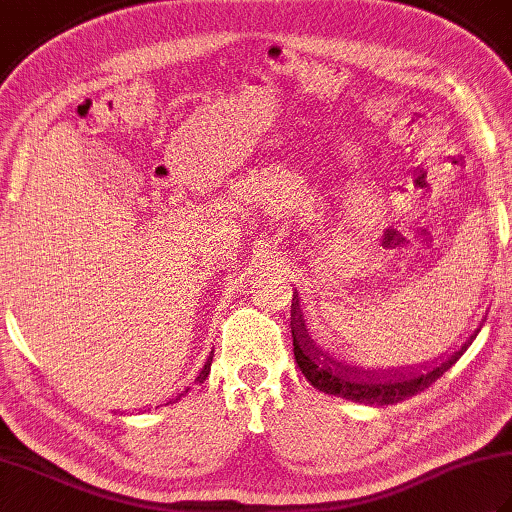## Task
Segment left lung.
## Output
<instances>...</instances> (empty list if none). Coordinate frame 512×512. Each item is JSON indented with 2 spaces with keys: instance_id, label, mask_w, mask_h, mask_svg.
Returning <instances> with one entry per match:
<instances>
[{
  "instance_id": "8db88e82",
  "label": "left lung",
  "mask_w": 512,
  "mask_h": 512,
  "mask_svg": "<svg viewBox=\"0 0 512 512\" xmlns=\"http://www.w3.org/2000/svg\"><path fill=\"white\" fill-rule=\"evenodd\" d=\"M290 330H292V345H295V358L301 369V374L308 378L319 391L332 396H341L352 402H365V405H394V402L407 400L411 396L420 394L427 387H431L436 380L447 372V369L458 361V358L466 352V347L471 345L473 336L466 341L458 352H453L449 358H442L436 365L420 369H389V372H374V369H358L352 365H345L336 358L328 356L323 350H319L317 343L310 339L306 330V321L299 308L297 292L292 295L290 306Z\"/></svg>"
}]
</instances>
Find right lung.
I'll return each instance as SVG.
<instances>
[{
  "label": "right lung",
  "mask_w": 512,
  "mask_h": 512,
  "mask_svg": "<svg viewBox=\"0 0 512 512\" xmlns=\"http://www.w3.org/2000/svg\"><path fill=\"white\" fill-rule=\"evenodd\" d=\"M211 361H213V352H211V356H209V358H206V363H204V367H202V372H200V376H198V378H195V380H198V383H204V380H206V376H209V372H211ZM187 391H189V389H184V391H182V394H178L176 398H171L169 402H178V400H180V398H182L184 394H187ZM169 402H167V405H169Z\"/></svg>",
  "instance_id": "add662e5"
}]
</instances>
